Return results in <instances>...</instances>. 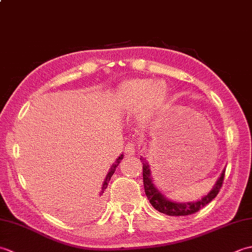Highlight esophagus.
<instances>
[{"mask_svg": "<svg viewBox=\"0 0 252 252\" xmlns=\"http://www.w3.org/2000/svg\"><path fill=\"white\" fill-rule=\"evenodd\" d=\"M125 153L126 156H134L135 153H136V145L135 143H129L126 144V146L125 148Z\"/></svg>", "mask_w": 252, "mask_h": 252, "instance_id": "obj_1", "label": "esophagus"}]
</instances>
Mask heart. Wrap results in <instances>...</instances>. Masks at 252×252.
<instances>
[{
    "label": "heart",
    "instance_id": "b5f03b06",
    "mask_svg": "<svg viewBox=\"0 0 252 252\" xmlns=\"http://www.w3.org/2000/svg\"><path fill=\"white\" fill-rule=\"evenodd\" d=\"M169 96L170 91L164 82L136 78L122 82L118 87L114 101L123 109H134L140 106L142 116L152 118L163 111Z\"/></svg>",
    "mask_w": 252,
    "mask_h": 252
}]
</instances>
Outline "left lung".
Here are the masks:
<instances>
[{"label": "left lung", "mask_w": 252, "mask_h": 252, "mask_svg": "<svg viewBox=\"0 0 252 252\" xmlns=\"http://www.w3.org/2000/svg\"><path fill=\"white\" fill-rule=\"evenodd\" d=\"M140 159L143 162L144 189H145V194L148 198V200L156 210L164 213V215L167 216H189L192 215V213L199 211L201 208L208 205L212 199H215L216 196L219 194V191H220L223 184L224 175H225V169H224L222 171L220 178L218 179L215 186H213V189L209 191L206 196H203L201 199L195 202H175L169 200L168 198L164 197V195H162V192H160L158 190L157 187L153 183L151 169H149V165L146 162V159L144 157H141Z\"/></svg>", "instance_id": "obj_1"}]
</instances>
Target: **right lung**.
<instances>
[{"label": "right lung", "mask_w": 252, "mask_h": 252, "mask_svg": "<svg viewBox=\"0 0 252 252\" xmlns=\"http://www.w3.org/2000/svg\"><path fill=\"white\" fill-rule=\"evenodd\" d=\"M122 158H123V155H121V156L118 158L117 160H116V162L111 165V168H110V170H109V172L107 173V175H106V178H105V181H104V183H103V187H101V191H100V196L104 194V191H105V189H107V186H108V183H109V181H110V179H111V176H112V174L115 173V171H116V168L118 167V164L120 163V161L122 160Z\"/></svg>", "instance_id": "right-lung-1"}]
</instances>
